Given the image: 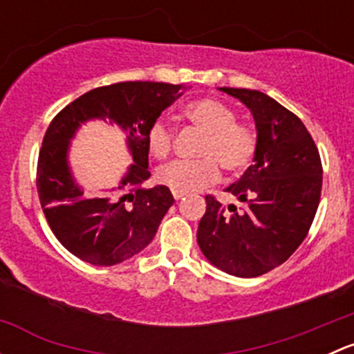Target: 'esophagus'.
Returning <instances> with one entry per match:
<instances>
[{
    "mask_svg": "<svg viewBox=\"0 0 354 354\" xmlns=\"http://www.w3.org/2000/svg\"><path fill=\"white\" fill-rule=\"evenodd\" d=\"M173 197H174V200H180V198L185 197V194H180V192H173Z\"/></svg>",
    "mask_w": 354,
    "mask_h": 354,
    "instance_id": "34e87169",
    "label": "esophagus"
}]
</instances>
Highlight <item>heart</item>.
<instances>
[{"instance_id": "heart-1", "label": "heart", "mask_w": 354, "mask_h": 354, "mask_svg": "<svg viewBox=\"0 0 354 354\" xmlns=\"http://www.w3.org/2000/svg\"><path fill=\"white\" fill-rule=\"evenodd\" d=\"M185 116L205 131L198 147L200 159L173 160L157 171V181L173 192L192 194L219 178V166L227 174L245 171L257 152V135L248 124L238 123L236 113L217 99H197L185 106ZM147 151L166 159L173 149V130L164 120L152 121L145 133Z\"/></svg>"}]
</instances>
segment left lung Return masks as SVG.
I'll list each match as a JSON object with an SVG mask.
<instances>
[{"instance_id":"1","label":"left lung","mask_w":354,"mask_h":354,"mask_svg":"<svg viewBox=\"0 0 354 354\" xmlns=\"http://www.w3.org/2000/svg\"><path fill=\"white\" fill-rule=\"evenodd\" d=\"M219 91L252 111L257 152L243 176L226 188L241 207H224L207 195L197 241L217 269L257 277L286 262L308 234L322 192V162L301 120L272 97L250 88Z\"/></svg>"}]
</instances>
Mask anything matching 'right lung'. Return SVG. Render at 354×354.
<instances>
[{
	"instance_id": "add662e5",
	"label": "right lung",
	"mask_w": 354,
	"mask_h": 354,
	"mask_svg": "<svg viewBox=\"0 0 354 354\" xmlns=\"http://www.w3.org/2000/svg\"><path fill=\"white\" fill-rule=\"evenodd\" d=\"M162 82H120L80 95L51 121L37 160V194L49 227L70 253L92 266H116L154 240L174 198L164 185L144 187L151 178L145 133L152 121L183 92ZM109 120L127 131L134 164L118 187L87 198L67 164L69 140L80 124Z\"/></svg>"
}]
</instances>
